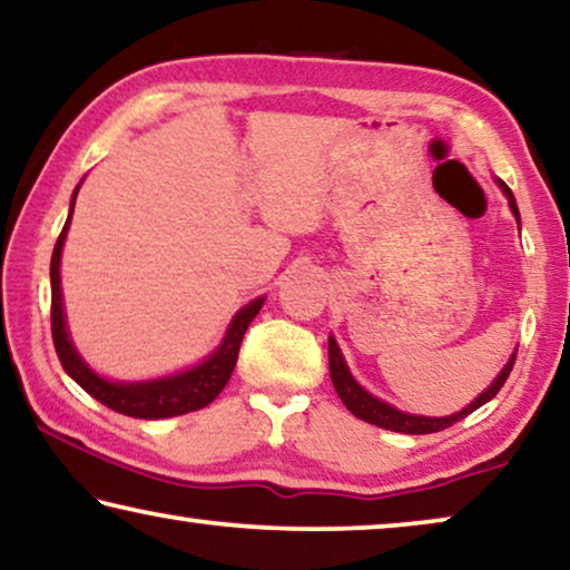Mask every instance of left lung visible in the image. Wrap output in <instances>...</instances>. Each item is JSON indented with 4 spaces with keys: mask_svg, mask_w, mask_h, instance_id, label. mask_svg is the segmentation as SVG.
<instances>
[{
    "mask_svg": "<svg viewBox=\"0 0 570 570\" xmlns=\"http://www.w3.org/2000/svg\"><path fill=\"white\" fill-rule=\"evenodd\" d=\"M499 186L504 189L507 199H509V209H512L517 223H520V209H517L512 189H509L504 181H499ZM327 353H330V379H333L335 392H337L340 399H343V404L347 406V410H351L355 417L363 420V422H371V424H376V428H384V430H392V432H404V435H428V432H440V430L450 428V424H455V422H461L463 417H469L471 412H475L479 406L491 402V399L499 394V389L504 386V381L509 379V373H512L514 358H517V351H514L512 358H509V363L502 368V373H499V376L494 379V384H491L481 396H475L473 402L465 406V410L450 414V417H420V414L399 412L396 406L381 402V399L368 394L366 389H363L358 381L351 376V371H347L345 358H343V353H340L335 337H330Z\"/></svg>",
    "mask_w": 570,
    "mask_h": 570,
    "instance_id": "8db88e82",
    "label": "left lung"
}]
</instances>
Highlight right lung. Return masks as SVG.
Wrapping results in <instances>:
<instances>
[{
	"label": "right lung",
	"mask_w": 570,
	"mask_h": 570,
	"mask_svg": "<svg viewBox=\"0 0 570 570\" xmlns=\"http://www.w3.org/2000/svg\"><path fill=\"white\" fill-rule=\"evenodd\" d=\"M76 191H79V186L73 189L68 219L56 240L53 258H50V330H53V345L63 371L83 389V392L95 396L97 402L109 406V410L127 414V417L164 420V417H176V414L197 412L202 406L212 404L215 402V396L223 392L227 381H230L245 330H248L253 317L261 312L263 302L266 299L258 296V299L245 304V307L233 317L230 327H227V333L217 351L212 353L207 361H202L199 366L174 373V376H166V379L135 381V384H122V381H107L97 376V373L83 363L81 355L76 353L71 337H68L66 317H63L61 274H58V268H61V250L66 243V233L73 215Z\"/></svg>",
	"instance_id": "obj_1"
}]
</instances>
